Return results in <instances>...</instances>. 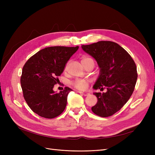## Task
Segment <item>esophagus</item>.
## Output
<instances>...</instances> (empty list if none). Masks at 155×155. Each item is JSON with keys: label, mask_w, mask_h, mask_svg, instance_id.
<instances>
[{"label": "esophagus", "mask_w": 155, "mask_h": 155, "mask_svg": "<svg viewBox=\"0 0 155 155\" xmlns=\"http://www.w3.org/2000/svg\"><path fill=\"white\" fill-rule=\"evenodd\" d=\"M78 93H79L81 94L84 95V96H88V95L89 94V93H88V92H82V91H79V92H78Z\"/></svg>", "instance_id": "obj_1"}]
</instances>
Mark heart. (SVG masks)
<instances>
[{
	"label": "heart",
	"instance_id": "heart-1",
	"mask_svg": "<svg viewBox=\"0 0 155 155\" xmlns=\"http://www.w3.org/2000/svg\"><path fill=\"white\" fill-rule=\"evenodd\" d=\"M82 63H84V62H87L89 61H93V59L91 58L90 57H84L82 58ZM73 85L75 88H78V89L80 90H83L84 88H86L87 86V82L84 80L83 79H77L76 81H74V82L73 83Z\"/></svg>",
	"mask_w": 155,
	"mask_h": 155
}]
</instances>
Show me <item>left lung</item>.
Here are the masks:
<instances>
[{
	"mask_svg": "<svg viewBox=\"0 0 155 155\" xmlns=\"http://www.w3.org/2000/svg\"><path fill=\"white\" fill-rule=\"evenodd\" d=\"M81 47L95 59L100 68L93 88L101 91L106 87L107 90L106 93H93L98 101L91 110L99 117H110L132 95L138 77L137 66L130 55L116 42L101 41Z\"/></svg>",
	"mask_w": 155,
	"mask_h": 155,
	"instance_id": "obj_1",
	"label": "left lung"
}]
</instances>
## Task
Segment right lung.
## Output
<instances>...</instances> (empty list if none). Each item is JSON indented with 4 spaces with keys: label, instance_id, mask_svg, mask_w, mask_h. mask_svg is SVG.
I'll use <instances>...</instances> for the list:
<instances>
[{
    "label": "right lung",
    "instance_id": "right-lung-1",
    "mask_svg": "<svg viewBox=\"0 0 155 155\" xmlns=\"http://www.w3.org/2000/svg\"><path fill=\"white\" fill-rule=\"evenodd\" d=\"M78 49V46L45 48L23 67L21 77L23 96L31 109L39 116L53 118L65 109L68 94L72 90L65 87L57 93L53 88L65 64Z\"/></svg>",
    "mask_w": 155,
    "mask_h": 155
}]
</instances>
